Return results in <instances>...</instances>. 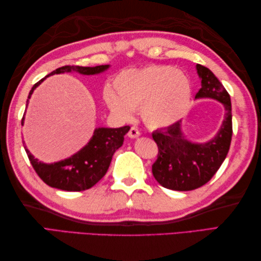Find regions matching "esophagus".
I'll return each mask as SVG.
<instances>
[{"mask_svg": "<svg viewBox=\"0 0 261 261\" xmlns=\"http://www.w3.org/2000/svg\"><path fill=\"white\" fill-rule=\"evenodd\" d=\"M127 136H129V138H132V139H135V138H138L140 136V132L139 130L137 129L136 126H132L131 129L129 130V132H127Z\"/></svg>", "mask_w": 261, "mask_h": 261, "instance_id": "34e87169", "label": "esophagus"}]
</instances>
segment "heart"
Listing matches in <instances>:
<instances>
[{
    "label": "heart",
    "instance_id": "heart-1",
    "mask_svg": "<svg viewBox=\"0 0 261 261\" xmlns=\"http://www.w3.org/2000/svg\"><path fill=\"white\" fill-rule=\"evenodd\" d=\"M112 92L105 94L111 112L124 121L132 119V111L140 110L145 123L152 129L166 127L181 119L192 98L188 77L170 66H148L120 73Z\"/></svg>",
    "mask_w": 261,
    "mask_h": 261
}]
</instances>
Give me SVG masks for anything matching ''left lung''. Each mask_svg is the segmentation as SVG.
I'll return each mask as SVG.
<instances>
[{"label": "left lung", "mask_w": 261, "mask_h": 261, "mask_svg": "<svg viewBox=\"0 0 261 261\" xmlns=\"http://www.w3.org/2000/svg\"><path fill=\"white\" fill-rule=\"evenodd\" d=\"M201 90L195 98H212L224 108V119L219 131L206 142L188 140L181 121L152 134L158 146V158L152 174L160 185L173 191L186 192L203 186L212 178L229 152L232 138L231 98L223 85L208 68L197 64Z\"/></svg>", "instance_id": "obj_1"}]
</instances>
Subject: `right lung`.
I'll list each match as a JSON object with an SVG mask.
<instances>
[{"instance_id":"add662e5","label":"right lung","mask_w":261,"mask_h":261,"mask_svg":"<svg viewBox=\"0 0 261 261\" xmlns=\"http://www.w3.org/2000/svg\"><path fill=\"white\" fill-rule=\"evenodd\" d=\"M109 68L110 65H101L95 67L64 66V67L57 68L33 85L28 95L27 108L32 93L49 76L64 73H79L87 76L98 75ZM24 115L25 112L21 121L22 125L24 124ZM129 130V125L115 127V129L98 126L94 130L90 141L81 150L71 154L68 158L51 164L42 163L33 156L24 145V141L23 146L33 169L47 185L62 191L81 192L93 187L99 179L103 178L110 167L114 152L123 145L124 136Z\"/></svg>"}]
</instances>
